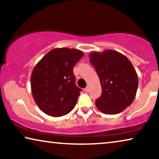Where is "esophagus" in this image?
I'll return each mask as SVG.
<instances>
[{
	"label": "esophagus",
	"mask_w": 159,
	"mask_h": 159,
	"mask_svg": "<svg viewBox=\"0 0 159 159\" xmlns=\"http://www.w3.org/2000/svg\"><path fill=\"white\" fill-rule=\"evenodd\" d=\"M89 90H90V88H89V86L87 87L86 88H84V91H85L86 93H88Z\"/></svg>",
	"instance_id": "34e87169"
}]
</instances>
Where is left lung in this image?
<instances>
[{
    "label": "left lung",
    "instance_id": "left-lung-1",
    "mask_svg": "<svg viewBox=\"0 0 159 159\" xmlns=\"http://www.w3.org/2000/svg\"><path fill=\"white\" fill-rule=\"evenodd\" d=\"M89 57L101 84L102 94L95 101L98 109L105 114L123 111L131 105L138 90L133 65L125 55L113 50L92 52Z\"/></svg>",
    "mask_w": 159,
    "mask_h": 159
}]
</instances>
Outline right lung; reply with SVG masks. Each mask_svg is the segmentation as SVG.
I'll return each instance as SVG.
<instances>
[{
	"instance_id": "obj_1",
	"label": "right lung",
	"mask_w": 159,
	"mask_h": 159,
	"mask_svg": "<svg viewBox=\"0 0 159 159\" xmlns=\"http://www.w3.org/2000/svg\"><path fill=\"white\" fill-rule=\"evenodd\" d=\"M83 56L78 49L54 48L34 66L31 75L32 96L45 114L62 116L75 108L81 89L75 84L73 68Z\"/></svg>"
}]
</instances>
